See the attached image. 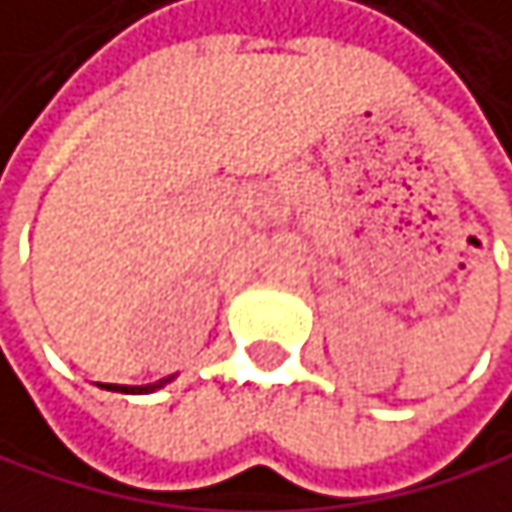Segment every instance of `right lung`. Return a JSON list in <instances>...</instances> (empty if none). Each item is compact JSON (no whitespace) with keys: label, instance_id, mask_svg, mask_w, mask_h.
<instances>
[{"label":"right lung","instance_id":"add662e5","mask_svg":"<svg viewBox=\"0 0 512 512\" xmlns=\"http://www.w3.org/2000/svg\"><path fill=\"white\" fill-rule=\"evenodd\" d=\"M167 381H173V375H170V378H161V381H155V384H143V387H125V384H98V387L113 390V393H155V390L164 387Z\"/></svg>","mask_w":512,"mask_h":512}]
</instances>
